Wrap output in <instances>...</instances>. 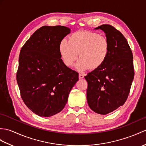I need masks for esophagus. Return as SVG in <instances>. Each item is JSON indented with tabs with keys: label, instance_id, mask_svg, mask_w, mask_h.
<instances>
[{
	"label": "esophagus",
	"instance_id": "1",
	"mask_svg": "<svg viewBox=\"0 0 146 146\" xmlns=\"http://www.w3.org/2000/svg\"><path fill=\"white\" fill-rule=\"evenodd\" d=\"M84 76V75L83 74H79V78L80 79H83Z\"/></svg>",
	"mask_w": 146,
	"mask_h": 146
}]
</instances>
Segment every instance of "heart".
Masks as SVG:
<instances>
[{
	"instance_id": "obj_1",
	"label": "heart",
	"mask_w": 146,
	"mask_h": 146,
	"mask_svg": "<svg viewBox=\"0 0 146 146\" xmlns=\"http://www.w3.org/2000/svg\"><path fill=\"white\" fill-rule=\"evenodd\" d=\"M110 42L106 36L97 32L81 30L71 34L59 45V52L63 63L71 67L78 58L76 69L80 72L90 68L96 70L106 62L110 53Z\"/></svg>"
}]
</instances>
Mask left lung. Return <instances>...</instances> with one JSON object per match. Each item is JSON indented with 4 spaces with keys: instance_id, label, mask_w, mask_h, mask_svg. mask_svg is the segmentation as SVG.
I'll list each match as a JSON object with an SVG mask.
<instances>
[{
    "instance_id": "1",
    "label": "left lung",
    "mask_w": 146,
    "mask_h": 146,
    "mask_svg": "<svg viewBox=\"0 0 146 146\" xmlns=\"http://www.w3.org/2000/svg\"><path fill=\"white\" fill-rule=\"evenodd\" d=\"M95 29L105 33L110 42V53L106 62L84 76L88 82V104L93 111L107 114L126 102L134 76L133 55L127 40L110 25Z\"/></svg>"
}]
</instances>
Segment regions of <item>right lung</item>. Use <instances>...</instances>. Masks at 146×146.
<instances>
[{"label":"right lung","mask_w":146,"mask_h":146,"mask_svg":"<svg viewBox=\"0 0 146 146\" xmlns=\"http://www.w3.org/2000/svg\"><path fill=\"white\" fill-rule=\"evenodd\" d=\"M71 30L65 26H43L20 50L17 81L22 99L33 113L50 117L67 103L78 73L63 63L59 45Z\"/></svg>","instance_id":"add662e5"}]
</instances>
